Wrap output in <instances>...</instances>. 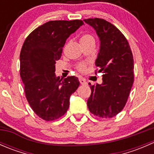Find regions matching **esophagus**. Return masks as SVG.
<instances>
[{
    "mask_svg": "<svg viewBox=\"0 0 154 154\" xmlns=\"http://www.w3.org/2000/svg\"><path fill=\"white\" fill-rule=\"evenodd\" d=\"M79 80H80V84L86 85V81L84 78H83V77H80V78H79Z\"/></svg>",
    "mask_w": 154,
    "mask_h": 154,
    "instance_id": "1",
    "label": "esophagus"
}]
</instances>
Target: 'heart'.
Segmentation results:
<instances>
[{
	"mask_svg": "<svg viewBox=\"0 0 154 154\" xmlns=\"http://www.w3.org/2000/svg\"><path fill=\"white\" fill-rule=\"evenodd\" d=\"M91 40H94V37L91 35V34H88V33H84L81 35L80 37V42L82 43H84L88 41H91ZM77 70L80 71H84L86 68V64L85 63H81L77 66Z\"/></svg>",
	"mask_w": 154,
	"mask_h": 154,
	"instance_id": "1",
	"label": "heart"
}]
</instances>
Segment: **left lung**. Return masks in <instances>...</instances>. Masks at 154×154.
Returning <instances> with one entry per match:
<instances>
[{
  "label": "left lung",
  "mask_w": 154,
  "mask_h": 154,
  "mask_svg": "<svg viewBox=\"0 0 154 154\" xmlns=\"http://www.w3.org/2000/svg\"><path fill=\"white\" fill-rule=\"evenodd\" d=\"M96 30L100 48L95 61L103 74L101 85H90L87 100L90 112L102 119H111L125 106L134 81V63L129 42L116 26L102 18L84 19Z\"/></svg>",
  "instance_id": "8db88e82"
}]
</instances>
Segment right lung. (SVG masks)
I'll return each mask as SVG.
<instances>
[{
    "instance_id": "1",
    "label": "right lung",
    "mask_w": 154,
    "mask_h": 154,
    "mask_svg": "<svg viewBox=\"0 0 154 154\" xmlns=\"http://www.w3.org/2000/svg\"><path fill=\"white\" fill-rule=\"evenodd\" d=\"M83 24L81 20L50 21L31 32L23 44L20 76L29 106L43 120L64 116L70 96L80 85L75 76L60 79L54 71L66 39Z\"/></svg>"
}]
</instances>
